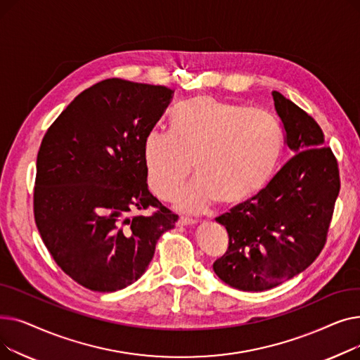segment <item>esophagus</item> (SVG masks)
<instances>
[{"label": "esophagus", "instance_id": "34e87169", "mask_svg": "<svg viewBox=\"0 0 360 360\" xmlns=\"http://www.w3.org/2000/svg\"><path fill=\"white\" fill-rule=\"evenodd\" d=\"M197 224V220H193V219H186V217H181L178 220V226H194Z\"/></svg>", "mask_w": 360, "mask_h": 360}]
</instances>
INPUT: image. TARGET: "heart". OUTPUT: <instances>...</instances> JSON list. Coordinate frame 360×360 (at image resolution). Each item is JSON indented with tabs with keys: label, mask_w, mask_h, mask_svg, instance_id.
I'll return each instance as SVG.
<instances>
[{
	"label": "heart",
	"mask_w": 360,
	"mask_h": 360,
	"mask_svg": "<svg viewBox=\"0 0 360 360\" xmlns=\"http://www.w3.org/2000/svg\"><path fill=\"white\" fill-rule=\"evenodd\" d=\"M283 148L281 131L266 112L200 96L178 109L172 131L151 128L143 143L150 190L172 198L191 174L197 176L175 197L184 213H202L217 201L238 207L254 200L270 182Z\"/></svg>",
	"instance_id": "heart-1"
}]
</instances>
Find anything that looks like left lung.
I'll list each match as a JSON object with an SVG mask.
<instances>
[{"label":"left lung","instance_id":"obj_1","mask_svg":"<svg viewBox=\"0 0 360 360\" xmlns=\"http://www.w3.org/2000/svg\"><path fill=\"white\" fill-rule=\"evenodd\" d=\"M271 94L293 158L259 195L216 219L229 233V248L213 270L243 292L273 289L311 266L324 248L340 191L323 129L281 93Z\"/></svg>","mask_w":360,"mask_h":360}]
</instances>
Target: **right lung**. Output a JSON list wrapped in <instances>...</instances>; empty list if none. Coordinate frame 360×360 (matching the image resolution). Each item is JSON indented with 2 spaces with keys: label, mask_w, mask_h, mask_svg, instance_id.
Here are the masks:
<instances>
[{
  "label": "right lung",
  "mask_w": 360,
  "mask_h": 360,
  "mask_svg": "<svg viewBox=\"0 0 360 360\" xmlns=\"http://www.w3.org/2000/svg\"><path fill=\"white\" fill-rule=\"evenodd\" d=\"M165 86L109 79L82 91L49 127L36 162L34 221L55 262L79 285L117 292L137 281L175 228L148 191L146 134L172 99ZM156 206L151 217L132 208Z\"/></svg>",
  "instance_id": "add662e5"
}]
</instances>
